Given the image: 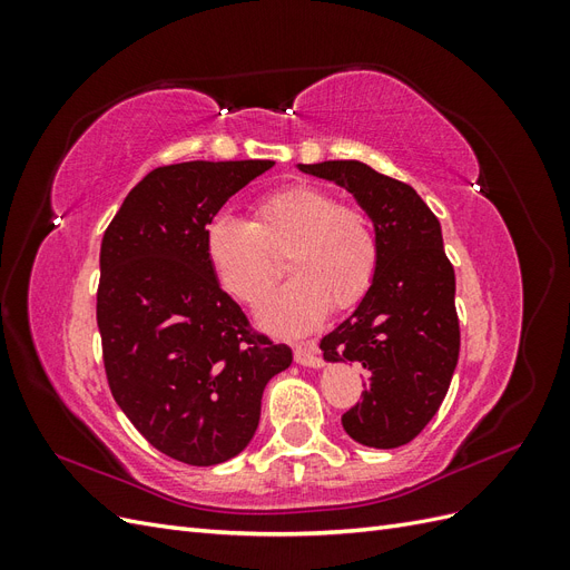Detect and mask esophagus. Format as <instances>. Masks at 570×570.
<instances>
[{
    "label": "esophagus",
    "mask_w": 570,
    "mask_h": 570,
    "mask_svg": "<svg viewBox=\"0 0 570 570\" xmlns=\"http://www.w3.org/2000/svg\"><path fill=\"white\" fill-rule=\"evenodd\" d=\"M295 361L299 366H306V368H321L323 366V361L316 354L314 344H308V347H297L295 350Z\"/></svg>",
    "instance_id": "34e87169"
}]
</instances>
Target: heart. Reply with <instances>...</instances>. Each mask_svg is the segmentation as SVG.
Masks as SVG:
<instances>
[{
    "label": "heart",
    "instance_id": "obj_1",
    "mask_svg": "<svg viewBox=\"0 0 570 570\" xmlns=\"http://www.w3.org/2000/svg\"><path fill=\"white\" fill-rule=\"evenodd\" d=\"M204 249L218 283L245 304H258L281 278L287 254L295 281L258 318L273 333L299 335L318 325L331 304L364 299L377 268V239L368 218L314 185H295L258 202L254 223L218 214L204 233Z\"/></svg>",
    "mask_w": 570,
    "mask_h": 570
}]
</instances>
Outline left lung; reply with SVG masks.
Listing matches in <instances>:
<instances>
[{
  "label": "left lung",
  "mask_w": 570,
  "mask_h": 570,
  "mask_svg": "<svg viewBox=\"0 0 570 570\" xmlns=\"http://www.w3.org/2000/svg\"><path fill=\"white\" fill-rule=\"evenodd\" d=\"M354 195L373 223L377 268L364 299L321 340L331 364L358 361L366 392L342 416L352 440L394 450L435 416L459 361L454 268L442 228L416 189L364 161L297 164Z\"/></svg>",
  "instance_id": "8db88e82"
}]
</instances>
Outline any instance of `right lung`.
Listing matches in <instances>:
<instances>
[{"mask_svg":"<svg viewBox=\"0 0 570 570\" xmlns=\"http://www.w3.org/2000/svg\"><path fill=\"white\" fill-rule=\"evenodd\" d=\"M271 166L249 159L154 168L101 239L97 325L111 394L151 446L189 465L243 452L264 387L292 364L289 347L249 331L204 249L220 206Z\"/></svg>","mask_w":570,"mask_h":570,"instance_id":"1","label":"right lung"}]
</instances>
